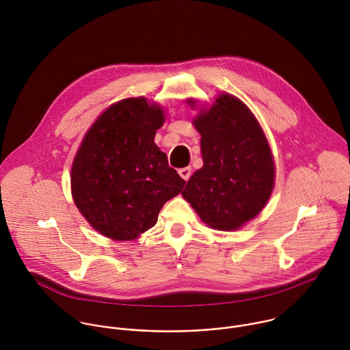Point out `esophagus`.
<instances>
[{
    "mask_svg": "<svg viewBox=\"0 0 350 350\" xmlns=\"http://www.w3.org/2000/svg\"><path fill=\"white\" fill-rule=\"evenodd\" d=\"M179 175H180L185 180H189V178L191 176V168H190V167H185V168L179 170Z\"/></svg>",
    "mask_w": 350,
    "mask_h": 350,
    "instance_id": "34e87169",
    "label": "esophagus"
}]
</instances>
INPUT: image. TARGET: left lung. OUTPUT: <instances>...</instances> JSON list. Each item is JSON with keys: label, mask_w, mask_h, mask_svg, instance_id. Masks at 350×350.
I'll return each mask as SVG.
<instances>
[{"label": "left lung", "mask_w": 350, "mask_h": 350, "mask_svg": "<svg viewBox=\"0 0 350 350\" xmlns=\"http://www.w3.org/2000/svg\"><path fill=\"white\" fill-rule=\"evenodd\" d=\"M203 165L182 191L200 219L234 230L254 218L271 197L275 168L268 142L250 109L222 94L194 120Z\"/></svg>", "instance_id": "left-lung-1"}]
</instances>
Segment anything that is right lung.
<instances>
[{
    "label": "right lung",
    "mask_w": 350,
    "mask_h": 350,
    "mask_svg": "<svg viewBox=\"0 0 350 350\" xmlns=\"http://www.w3.org/2000/svg\"><path fill=\"white\" fill-rule=\"evenodd\" d=\"M164 116L144 98L110 106L88 132L71 168L77 207L100 234L133 240L186 182L153 142Z\"/></svg>",
    "instance_id": "add662e5"
}]
</instances>
